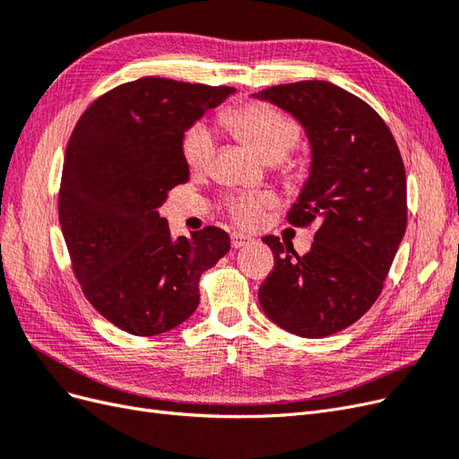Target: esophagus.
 Returning a JSON list of instances; mask_svg holds the SVG:
<instances>
[{
    "instance_id": "1",
    "label": "esophagus",
    "mask_w": 459,
    "mask_h": 459,
    "mask_svg": "<svg viewBox=\"0 0 459 459\" xmlns=\"http://www.w3.org/2000/svg\"><path fill=\"white\" fill-rule=\"evenodd\" d=\"M248 241H251V239H248L247 235H241V233H233V235H231V247H233V248L245 247Z\"/></svg>"
}]
</instances>
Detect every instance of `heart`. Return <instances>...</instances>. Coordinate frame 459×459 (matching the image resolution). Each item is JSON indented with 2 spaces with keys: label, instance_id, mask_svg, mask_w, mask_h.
I'll use <instances>...</instances> for the list:
<instances>
[{
  "label": "heart",
  "instance_id": "1",
  "mask_svg": "<svg viewBox=\"0 0 459 459\" xmlns=\"http://www.w3.org/2000/svg\"><path fill=\"white\" fill-rule=\"evenodd\" d=\"M224 122L243 142L255 147L260 155L273 162L283 159L300 137V128L295 118L268 103H245L226 115ZM182 152L191 170H204L216 155V140L204 124L191 126L182 140ZM272 193H243L228 201V212L235 224L241 228H256L266 208L273 206Z\"/></svg>",
  "mask_w": 459,
  "mask_h": 459
}]
</instances>
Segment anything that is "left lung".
I'll use <instances>...</instances> for the list:
<instances>
[{
  "instance_id": "obj_1",
  "label": "left lung",
  "mask_w": 459,
  "mask_h": 459,
  "mask_svg": "<svg viewBox=\"0 0 459 459\" xmlns=\"http://www.w3.org/2000/svg\"><path fill=\"white\" fill-rule=\"evenodd\" d=\"M255 97L281 107L307 130L310 178L287 221L317 224L304 256L273 235L262 239L275 264L258 300L281 329L322 339L358 322L381 295L408 221L404 162L385 120L325 80L272 86Z\"/></svg>"
}]
</instances>
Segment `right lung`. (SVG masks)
I'll list each match as a JSON object with an SVG mask.
<instances>
[{"mask_svg":"<svg viewBox=\"0 0 459 459\" xmlns=\"http://www.w3.org/2000/svg\"><path fill=\"white\" fill-rule=\"evenodd\" d=\"M235 88L145 76L103 93L68 140L59 221L74 277L118 329L151 337L199 307L203 272L230 251L216 226L172 239L159 208L189 179L184 132Z\"/></svg>","mask_w":459,"mask_h":459,"instance_id":"right-lung-1","label":"right lung"}]
</instances>
